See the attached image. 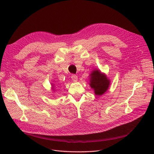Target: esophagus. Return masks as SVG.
<instances>
[{
	"mask_svg": "<svg viewBox=\"0 0 154 154\" xmlns=\"http://www.w3.org/2000/svg\"><path fill=\"white\" fill-rule=\"evenodd\" d=\"M71 79H72V81H73V82H76L77 81V80H78V77H77V76L76 75H74V74L72 75V76H71Z\"/></svg>",
	"mask_w": 154,
	"mask_h": 154,
	"instance_id": "esophagus-1",
	"label": "esophagus"
}]
</instances>
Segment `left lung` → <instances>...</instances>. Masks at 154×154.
Masks as SVG:
<instances>
[{"label":"left lung","mask_w":154,"mask_h":154,"mask_svg":"<svg viewBox=\"0 0 154 154\" xmlns=\"http://www.w3.org/2000/svg\"><path fill=\"white\" fill-rule=\"evenodd\" d=\"M90 85L97 96H101L108 89L110 81L100 70H93L90 74Z\"/></svg>","instance_id":"left-lung-1"}]
</instances>
